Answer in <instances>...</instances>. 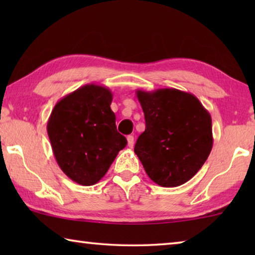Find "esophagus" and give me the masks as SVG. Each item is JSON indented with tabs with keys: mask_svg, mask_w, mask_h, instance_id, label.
<instances>
[{
	"mask_svg": "<svg viewBox=\"0 0 255 255\" xmlns=\"http://www.w3.org/2000/svg\"><path fill=\"white\" fill-rule=\"evenodd\" d=\"M127 141H128V146H129V147L132 148V147H133V136L129 135V136L127 137Z\"/></svg>",
	"mask_w": 255,
	"mask_h": 255,
	"instance_id": "34e87169",
	"label": "esophagus"
}]
</instances>
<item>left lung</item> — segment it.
Masks as SVG:
<instances>
[{"mask_svg":"<svg viewBox=\"0 0 255 255\" xmlns=\"http://www.w3.org/2000/svg\"><path fill=\"white\" fill-rule=\"evenodd\" d=\"M146 128L135 145L149 179L161 187L187 182L213 148L211 117L191 93L176 89L137 90Z\"/></svg>","mask_w":255,"mask_h":255,"instance_id":"8db88e82","label":"left lung"}]
</instances>
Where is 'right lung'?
Segmentation results:
<instances>
[{
    "instance_id": "obj_1",
    "label": "right lung",
    "mask_w": 255,
    "mask_h": 255,
    "mask_svg": "<svg viewBox=\"0 0 255 255\" xmlns=\"http://www.w3.org/2000/svg\"><path fill=\"white\" fill-rule=\"evenodd\" d=\"M111 102L106 86L84 85L60 99L47 123L57 164L81 185L98 183L127 145L126 137L117 131Z\"/></svg>"
}]
</instances>
